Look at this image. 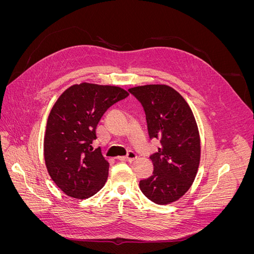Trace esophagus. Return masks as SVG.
Masks as SVG:
<instances>
[{
	"instance_id": "obj_1",
	"label": "esophagus",
	"mask_w": 254,
	"mask_h": 254,
	"mask_svg": "<svg viewBox=\"0 0 254 254\" xmlns=\"http://www.w3.org/2000/svg\"><path fill=\"white\" fill-rule=\"evenodd\" d=\"M136 159V153L133 151H129L127 153V156L124 157H119V160L121 161H129V162H131V161H134Z\"/></svg>"
}]
</instances>
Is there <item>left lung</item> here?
<instances>
[{"instance_id": "obj_1", "label": "left lung", "mask_w": 254, "mask_h": 254, "mask_svg": "<svg viewBox=\"0 0 254 254\" xmlns=\"http://www.w3.org/2000/svg\"><path fill=\"white\" fill-rule=\"evenodd\" d=\"M143 107L150 139L160 140L150 159L152 175L140 181L142 193L157 204L178 200L190 188L200 162V137L190 106L166 84L129 89Z\"/></svg>"}]
</instances>
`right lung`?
Here are the masks:
<instances>
[{"label": "right lung", "mask_w": 254, "mask_h": 254, "mask_svg": "<svg viewBox=\"0 0 254 254\" xmlns=\"http://www.w3.org/2000/svg\"><path fill=\"white\" fill-rule=\"evenodd\" d=\"M128 95L120 87L82 82L67 88L53 106L44 160L52 180L67 196L86 199L105 186L109 163L92 143L104 113Z\"/></svg>", "instance_id": "add662e5"}]
</instances>
